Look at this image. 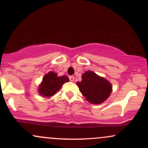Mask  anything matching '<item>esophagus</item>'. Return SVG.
Wrapping results in <instances>:
<instances>
[{"mask_svg": "<svg viewBox=\"0 0 148 148\" xmlns=\"http://www.w3.org/2000/svg\"><path fill=\"white\" fill-rule=\"evenodd\" d=\"M69 78V80H70V81H72V82L74 81V77L73 76H70Z\"/></svg>", "mask_w": 148, "mask_h": 148, "instance_id": "esophagus-1", "label": "esophagus"}]
</instances>
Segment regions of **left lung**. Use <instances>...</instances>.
<instances>
[{"label":"left lung","instance_id":"8db88e82","mask_svg":"<svg viewBox=\"0 0 148 148\" xmlns=\"http://www.w3.org/2000/svg\"><path fill=\"white\" fill-rule=\"evenodd\" d=\"M77 86L86 99L93 104L103 102L112 91L109 81L91 71H87L83 74L82 80L81 82H77Z\"/></svg>","mask_w":148,"mask_h":148}]
</instances>
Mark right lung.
Segmentation results:
<instances>
[{
  "instance_id": "1",
  "label": "right lung",
  "mask_w": 148,
  "mask_h": 148,
  "mask_svg": "<svg viewBox=\"0 0 148 148\" xmlns=\"http://www.w3.org/2000/svg\"><path fill=\"white\" fill-rule=\"evenodd\" d=\"M69 79L66 76H58L56 73L49 72L45 75L38 89L40 95L49 97L56 94L64 83L68 82Z\"/></svg>"
}]
</instances>
